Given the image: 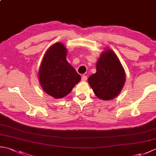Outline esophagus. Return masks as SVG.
Segmentation results:
<instances>
[{
    "instance_id": "34e87169",
    "label": "esophagus",
    "mask_w": 156,
    "mask_h": 156,
    "mask_svg": "<svg viewBox=\"0 0 156 156\" xmlns=\"http://www.w3.org/2000/svg\"><path fill=\"white\" fill-rule=\"evenodd\" d=\"M81 80L82 81V82H85V81H87V76H84V75H83L82 76V79H81Z\"/></svg>"
}]
</instances>
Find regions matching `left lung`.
I'll list each match as a JSON object with an SVG mask.
<instances>
[{
	"label": "left lung",
	"mask_w": 156,
	"mask_h": 156,
	"mask_svg": "<svg viewBox=\"0 0 156 156\" xmlns=\"http://www.w3.org/2000/svg\"><path fill=\"white\" fill-rule=\"evenodd\" d=\"M126 80L125 69L115 53L111 49L102 51L97 63V72L88 79L97 97L110 101L120 94Z\"/></svg>",
	"instance_id": "8db88e82"
}]
</instances>
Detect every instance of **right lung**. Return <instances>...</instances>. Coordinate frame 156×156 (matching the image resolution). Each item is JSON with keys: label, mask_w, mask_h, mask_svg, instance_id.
<instances>
[{"label": "right lung", "mask_w": 156, "mask_h": 156, "mask_svg": "<svg viewBox=\"0 0 156 156\" xmlns=\"http://www.w3.org/2000/svg\"><path fill=\"white\" fill-rule=\"evenodd\" d=\"M67 51L62 43H55L46 51L39 68L41 87L54 98L66 97L81 80L80 76L66 59Z\"/></svg>", "instance_id": "obj_1"}]
</instances>
